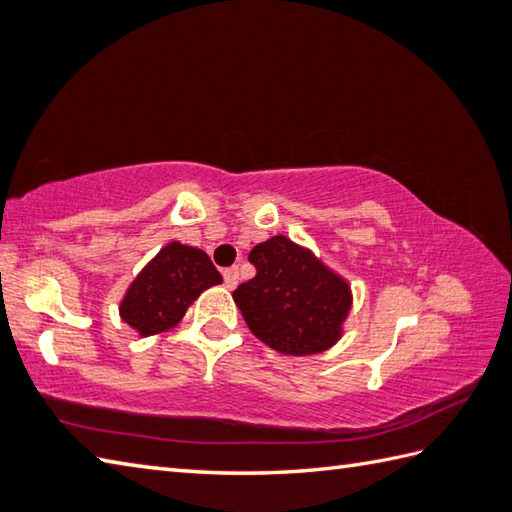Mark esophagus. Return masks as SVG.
Wrapping results in <instances>:
<instances>
[{"instance_id": "1", "label": "esophagus", "mask_w": 512, "mask_h": 512, "mask_svg": "<svg viewBox=\"0 0 512 512\" xmlns=\"http://www.w3.org/2000/svg\"><path fill=\"white\" fill-rule=\"evenodd\" d=\"M224 282L228 288H235L239 284V266H230L224 271Z\"/></svg>"}]
</instances>
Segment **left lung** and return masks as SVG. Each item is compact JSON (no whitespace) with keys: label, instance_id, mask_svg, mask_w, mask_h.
I'll return each instance as SVG.
<instances>
[{"label":"left lung","instance_id":"left-lung-1","mask_svg":"<svg viewBox=\"0 0 512 512\" xmlns=\"http://www.w3.org/2000/svg\"><path fill=\"white\" fill-rule=\"evenodd\" d=\"M248 259L257 273L232 297L259 340L286 356H311L336 345L351 311L347 280L284 235L257 244Z\"/></svg>","mask_w":512,"mask_h":512}]
</instances>
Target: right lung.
Instances as JSON below:
<instances>
[{"label": "right lung", "mask_w": 512, "mask_h": 512, "mask_svg": "<svg viewBox=\"0 0 512 512\" xmlns=\"http://www.w3.org/2000/svg\"><path fill=\"white\" fill-rule=\"evenodd\" d=\"M215 284H221V275L210 257L199 248L172 241L129 284L120 302V318L141 336H154L176 327L188 306Z\"/></svg>", "instance_id": "1"}]
</instances>
